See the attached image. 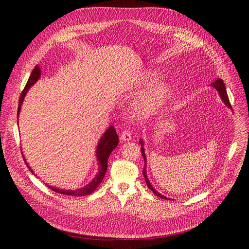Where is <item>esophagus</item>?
Masks as SVG:
<instances>
[{
	"label": "esophagus",
	"instance_id": "1",
	"mask_svg": "<svg viewBox=\"0 0 249 249\" xmlns=\"http://www.w3.org/2000/svg\"><path fill=\"white\" fill-rule=\"evenodd\" d=\"M120 139L122 140V141H129V140H131L132 139V133L130 132V131H123L122 132V134H121V137H120Z\"/></svg>",
	"mask_w": 249,
	"mask_h": 249
}]
</instances>
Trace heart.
<instances>
[{
	"label": "heart",
	"instance_id": "1",
	"mask_svg": "<svg viewBox=\"0 0 249 249\" xmlns=\"http://www.w3.org/2000/svg\"><path fill=\"white\" fill-rule=\"evenodd\" d=\"M159 74L155 71H146L142 73L135 83L136 89H144L155 81H158ZM171 94V87L165 83H160L149 89L145 95L141 96L134 106L135 115L140 119H147L158 112L166 102Z\"/></svg>",
	"mask_w": 249,
	"mask_h": 249
}]
</instances>
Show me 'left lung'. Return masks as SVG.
I'll list each match as a JSON object with an SVG mask.
<instances>
[{"mask_svg": "<svg viewBox=\"0 0 249 249\" xmlns=\"http://www.w3.org/2000/svg\"><path fill=\"white\" fill-rule=\"evenodd\" d=\"M211 87H213L214 89H216L217 90H218V93H219V96H220V98H221V100L224 102V104L226 105V106L228 107V108H230L231 109V105H230V103H229V99H228V96H227V91H226V88H225V85H224V83H223V81L221 80V78H218V80H216L215 82H213L212 84H211ZM139 143L141 144V153H142V156H143V159H144V162H145V164H144V168H143V171H142V173H143V176H144V178H145V181H146V185H147V187L156 195L158 196V197H160V198H162V199H165V200H167L168 198H166L165 196H162L161 194H160L158 191H156L154 188H153V186L150 184V181H149V179H148V177H147V174H146V154H145V151H144V142H143V139H140L139 140Z\"/></svg>", "mask_w": 249, "mask_h": 249, "instance_id": "left-lung-1", "label": "left lung"}]
</instances>
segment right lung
I'll return each mask as SVG.
<instances>
[{"mask_svg": "<svg viewBox=\"0 0 249 249\" xmlns=\"http://www.w3.org/2000/svg\"><path fill=\"white\" fill-rule=\"evenodd\" d=\"M40 75H41L40 67H39V65H36V67L33 69L31 74H30V76L28 78V82H27V84H26V86H25V88H24V89L22 91V94L20 96L19 106H18V118H19V115H20L21 107H22V104H23L25 96L27 95L29 89L39 80V78H40ZM118 142H119V136L117 135V132H116L114 126H110L106 130V131H105L103 136L100 138L99 143H98V145H97V148H96V156H97L98 165H99L98 174L85 187L80 188V189H76V190H64V189H59V188L51 187V186H48V187L52 191L57 192L59 194L69 195V196H75V197H81V196H86V195L91 194L98 188V186L102 182V180H103V178L105 177V174H106V172H107L108 159H109L111 152L117 147ZM22 154H23V152H22ZM23 158H24V160H25L26 164H27V166L29 167V169L31 171V173L33 175H35L34 172L31 169V167L29 166L28 162L26 161L24 154H23Z\"/></svg>", "mask_w": 249, "mask_h": 249, "instance_id": "add662e5", "label": "right lung"}]
</instances>
